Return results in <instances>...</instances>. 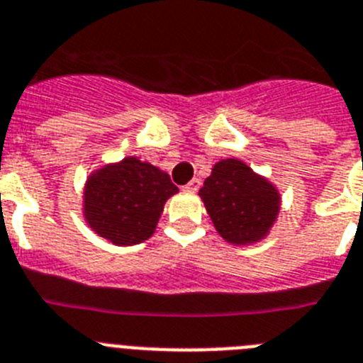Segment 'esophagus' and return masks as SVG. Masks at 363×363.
Instances as JSON below:
<instances>
[{
  "instance_id": "34e87169",
  "label": "esophagus",
  "mask_w": 363,
  "mask_h": 363,
  "mask_svg": "<svg viewBox=\"0 0 363 363\" xmlns=\"http://www.w3.org/2000/svg\"><path fill=\"white\" fill-rule=\"evenodd\" d=\"M200 185H202V182L198 178H193L187 185H184V191H187V193H196L198 189H200Z\"/></svg>"
}]
</instances>
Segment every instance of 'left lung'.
Masks as SVG:
<instances>
[{"label": "left lung", "mask_w": 363, "mask_h": 363, "mask_svg": "<svg viewBox=\"0 0 363 363\" xmlns=\"http://www.w3.org/2000/svg\"><path fill=\"white\" fill-rule=\"evenodd\" d=\"M198 196L216 233L233 246L261 242L281 213L277 185L237 157L216 161Z\"/></svg>", "instance_id": "obj_1"}]
</instances>
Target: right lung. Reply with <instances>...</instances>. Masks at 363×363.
I'll list each match as a JSON object with an SVG mask.
<instances>
[{"label": "right lung", "instance_id": "right-lung-1", "mask_svg": "<svg viewBox=\"0 0 363 363\" xmlns=\"http://www.w3.org/2000/svg\"><path fill=\"white\" fill-rule=\"evenodd\" d=\"M178 193L160 167L135 156L99 167L82 191V216L93 233L116 246H134L154 235L163 207Z\"/></svg>", "mask_w": 363, "mask_h": 363}]
</instances>
